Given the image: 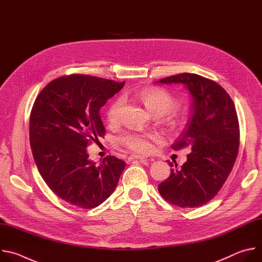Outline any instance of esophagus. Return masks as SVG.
I'll return each mask as SVG.
<instances>
[{
    "label": "esophagus",
    "mask_w": 262,
    "mask_h": 262,
    "mask_svg": "<svg viewBox=\"0 0 262 262\" xmlns=\"http://www.w3.org/2000/svg\"><path fill=\"white\" fill-rule=\"evenodd\" d=\"M128 161H129V162H132V161L146 162V161H148V159H147V158H145V157H142V156H135V155H133V156H130V157L128 158Z\"/></svg>",
    "instance_id": "esophagus-1"
}]
</instances>
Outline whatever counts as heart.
Returning a JSON list of instances; mask_svg holds the SVG:
<instances>
[{"mask_svg":"<svg viewBox=\"0 0 262 262\" xmlns=\"http://www.w3.org/2000/svg\"><path fill=\"white\" fill-rule=\"evenodd\" d=\"M141 99L154 116H165L175 108L176 100L171 93L164 89H148L141 93ZM122 100L118 99L112 103L106 112V119L110 123H116L119 120ZM157 139L156 135L126 133L119 138V142L135 152H147L150 149V140Z\"/></svg>","mask_w":262,"mask_h":262,"instance_id":"b5f03b06","label":"heart"}]
</instances>
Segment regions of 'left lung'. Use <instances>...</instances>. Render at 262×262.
Segmentation results:
<instances>
[{"label":"left lung","mask_w":262,"mask_h":262,"mask_svg":"<svg viewBox=\"0 0 262 262\" xmlns=\"http://www.w3.org/2000/svg\"><path fill=\"white\" fill-rule=\"evenodd\" d=\"M157 83L182 84L192 98L188 127L171 146L174 150L189 147L191 152L179 169H171L159 192L171 204L201 206L221 190L237 157L239 125L234 103L219 84L195 73L176 74Z\"/></svg>","instance_id":"left-lung-1"}]
</instances>
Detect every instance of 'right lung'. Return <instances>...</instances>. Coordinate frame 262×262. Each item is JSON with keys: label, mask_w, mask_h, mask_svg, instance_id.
<instances>
[{"label": "right lung", "mask_w": 262, "mask_h": 262, "mask_svg": "<svg viewBox=\"0 0 262 262\" xmlns=\"http://www.w3.org/2000/svg\"><path fill=\"white\" fill-rule=\"evenodd\" d=\"M123 86L73 74L52 81L33 104L30 145L36 166L49 188L71 205L96 207L118 184L125 162L110 156L96 165L86 148L104 135L99 111Z\"/></svg>", "instance_id": "add662e5"}]
</instances>
